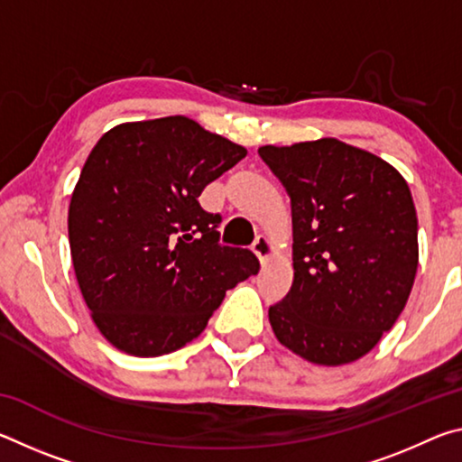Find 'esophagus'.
<instances>
[{"label": "esophagus", "mask_w": 462, "mask_h": 462, "mask_svg": "<svg viewBox=\"0 0 462 462\" xmlns=\"http://www.w3.org/2000/svg\"><path fill=\"white\" fill-rule=\"evenodd\" d=\"M253 253L259 256V261L264 267V264H267L273 259V253H275V248H273V242L267 236H259L253 242Z\"/></svg>", "instance_id": "1"}]
</instances>
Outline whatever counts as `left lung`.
<instances>
[{
    "label": "left lung",
    "instance_id": "1",
    "mask_svg": "<svg viewBox=\"0 0 462 462\" xmlns=\"http://www.w3.org/2000/svg\"><path fill=\"white\" fill-rule=\"evenodd\" d=\"M259 154L291 198L293 285L269 308L273 332L314 365L355 363L393 328L416 279L410 187L381 156L336 138Z\"/></svg>",
    "mask_w": 462,
    "mask_h": 462
}]
</instances>
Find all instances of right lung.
<instances>
[{"instance_id": "right-lung-1", "label": "right lung", "mask_w": 462, "mask_h": 462, "mask_svg": "<svg viewBox=\"0 0 462 462\" xmlns=\"http://www.w3.org/2000/svg\"><path fill=\"white\" fill-rule=\"evenodd\" d=\"M246 148L185 116L126 122L93 146L69 203L77 283L101 336L161 356L206 330L228 289L256 275L246 248L217 245L198 198Z\"/></svg>"}]
</instances>
